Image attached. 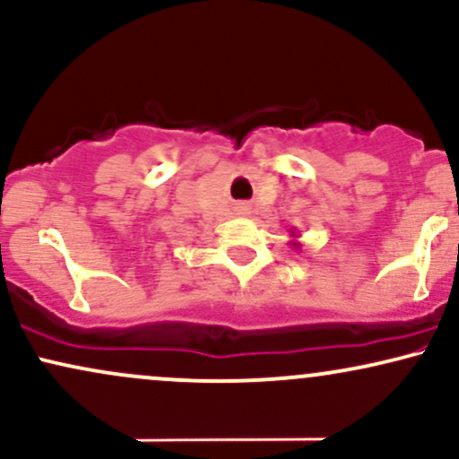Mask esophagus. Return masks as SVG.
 I'll list each match as a JSON object with an SVG mask.
<instances>
[{
    "label": "esophagus",
    "instance_id": "esophagus-1",
    "mask_svg": "<svg viewBox=\"0 0 459 459\" xmlns=\"http://www.w3.org/2000/svg\"><path fill=\"white\" fill-rule=\"evenodd\" d=\"M239 212L241 213H247V207H239Z\"/></svg>",
    "mask_w": 459,
    "mask_h": 459
}]
</instances>
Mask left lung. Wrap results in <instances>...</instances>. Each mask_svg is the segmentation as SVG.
Returning a JSON list of instances; mask_svg holds the SVG:
<instances>
[{
  "label": "left lung",
  "instance_id": "8db88e82",
  "mask_svg": "<svg viewBox=\"0 0 459 459\" xmlns=\"http://www.w3.org/2000/svg\"><path fill=\"white\" fill-rule=\"evenodd\" d=\"M291 237H293V241H291V246H293V247H299V241H296V239H298V235H296V230H291Z\"/></svg>",
  "mask_w": 459,
  "mask_h": 459
}]
</instances>
